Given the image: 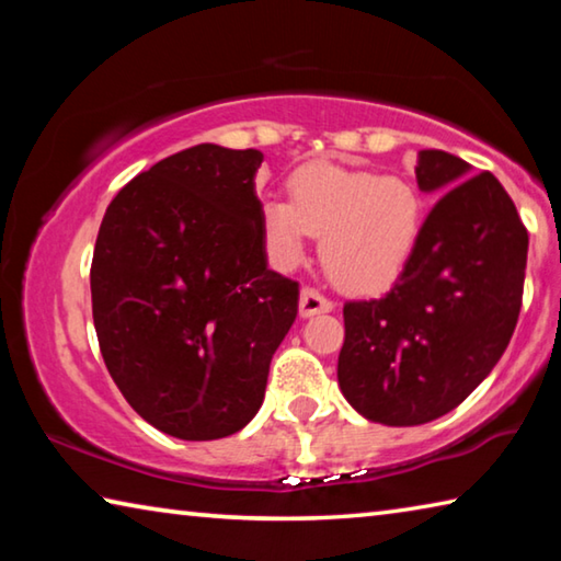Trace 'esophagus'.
Instances as JSON below:
<instances>
[{
  "instance_id": "1",
  "label": "esophagus",
  "mask_w": 561,
  "mask_h": 561,
  "mask_svg": "<svg viewBox=\"0 0 561 561\" xmlns=\"http://www.w3.org/2000/svg\"><path fill=\"white\" fill-rule=\"evenodd\" d=\"M334 309V301H329L324 294H319L317 289L311 287H304L301 289V297H299V314L307 319V317H314V314H327V311Z\"/></svg>"
}]
</instances>
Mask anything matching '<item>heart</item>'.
Segmentation results:
<instances>
[{
  "instance_id": "heart-1",
  "label": "heart",
  "mask_w": 561,
  "mask_h": 561,
  "mask_svg": "<svg viewBox=\"0 0 561 561\" xmlns=\"http://www.w3.org/2000/svg\"><path fill=\"white\" fill-rule=\"evenodd\" d=\"M289 195L260 203L264 240L284 270L301 264L321 234V262L334 282L371 294L401 277L421 240L423 197L403 178L319 160L294 170Z\"/></svg>"
}]
</instances>
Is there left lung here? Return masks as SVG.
<instances>
[{
  "label": "left lung",
  "mask_w": 561,
  "mask_h": 561,
  "mask_svg": "<svg viewBox=\"0 0 561 561\" xmlns=\"http://www.w3.org/2000/svg\"><path fill=\"white\" fill-rule=\"evenodd\" d=\"M415 180L438 203L391 291L344 304L336 371L354 411L396 428L450 413L495 368L517 327L529 244L488 170L421 150Z\"/></svg>",
  "instance_id": "8db88e82"
}]
</instances>
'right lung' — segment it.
Here are the masks:
<instances>
[{
  "label": "right lung",
  "instance_id": "right-lung-1",
  "mask_svg": "<svg viewBox=\"0 0 561 561\" xmlns=\"http://www.w3.org/2000/svg\"><path fill=\"white\" fill-rule=\"evenodd\" d=\"M260 150L201 144L113 197L91 264L93 327L118 391L180 440H217L257 415L299 284L267 267Z\"/></svg>",
  "mask_w": 561,
  "mask_h": 561
}]
</instances>
